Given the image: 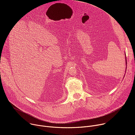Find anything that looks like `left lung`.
Segmentation results:
<instances>
[{"label":"left lung","instance_id":"8db88e82","mask_svg":"<svg viewBox=\"0 0 135 135\" xmlns=\"http://www.w3.org/2000/svg\"><path fill=\"white\" fill-rule=\"evenodd\" d=\"M125 57H126V65H127V57H126V53H125ZM126 69H127V68H126ZM125 75V74H124Z\"/></svg>","mask_w":135,"mask_h":135}]
</instances>
